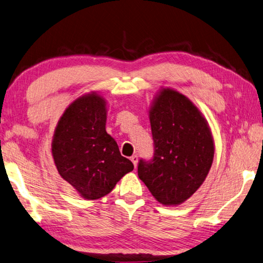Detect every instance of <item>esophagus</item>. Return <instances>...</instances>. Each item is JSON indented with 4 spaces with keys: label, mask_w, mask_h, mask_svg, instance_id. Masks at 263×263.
Masks as SVG:
<instances>
[{
    "label": "esophagus",
    "mask_w": 263,
    "mask_h": 263,
    "mask_svg": "<svg viewBox=\"0 0 263 263\" xmlns=\"http://www.w3.org/2000/svg\"><path fill=\"white\" fill-rule=\"evenodd\" d=\"M130 159H131V162L133 163V165H135V167H137V164H138V156H137V155H133Z\"/></svg>",
    "instance_id": "obj_1"
}]
</instances>
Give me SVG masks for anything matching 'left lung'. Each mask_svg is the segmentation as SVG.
I'll return each instance as SVG.
<instances>
[{"label":"left lung","instance_id":"1","mask_svg":"<svg viewBox=\"0 0 263 263\" xmlns=\"http://www.w3.org/2000/svg\"><path fill=\"white\" fill-rule=\"evenodd\" d=\"M154 158L138 176L157 202L176 206L192 197L213 163L214 140L202 112L177 90L162 87L149 108Z\"/></svg>","mask_w":263,"mask_h":263}]
</instances>
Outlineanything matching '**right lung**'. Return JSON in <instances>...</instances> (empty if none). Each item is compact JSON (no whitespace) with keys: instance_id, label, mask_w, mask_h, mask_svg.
I'll list each match as a JSON object with an SVG mask.
<instances>
[{"instance_id":"1","label":"right lung","mask_w":263,"mask_h":263,"mask_svg":"<svg viewBox=\"0 0 263 263\" xmlns=\"http://www.w3.org/2000/svg\"><path fill=\"white\" fill-rule=\"evenodd\" d=\"M106 105L97 92L77 98L60 117L51 143L60 177L87 200L106 196L133 170L106 132Z\"/></svg>"}]
</instances>
